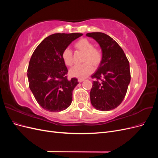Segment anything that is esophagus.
<instances>
[{
    "label": "esophagus",
    "instance_id": "1",
    "mask_svg": "<svg viewBox=\"0 0 158 158\" xmlns=\"http://www.w3.org/2000/svg\"><path fill=\"white\" fill-rule=\"evenodd\" d=\"M84 80V79H81V78H78V82H83Z\"/></svg>",
    "mask_w": 158,
    "mask_h": 158
}]
</instances>
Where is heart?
Wrapping results in <instances>:
<instances>
[{
  "label": "heart",
  "instance_id": "obj_1",
  "mask_svg": "<svg viewBox=\"0 0 158 158\" xmlns=\"http://www.w3.org/2000/svg\"><path fill=\"white\" fill-rule=\"evenodd\" d=\"M74 48L84 52L82 57L83 64L76 65L70 69L71 76L83 79L90 74L93 71V66L98 67L101 64L103 55L102 51L94 47L93 43L86 38H81L74 45ZM62 59L66 66H70L73 64V52L69 48H66L62 52Z\"/></svg>",
  "mask_w": 158,
  "mask_h": 158
}]
</instances>
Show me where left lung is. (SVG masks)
<instances>
[{"instance_id": "8db88e82", "label": "left lung", "mask_w": 158, "mask_h": 158, "mask_svg": "<svg viewBox=\"0 0 158 158\" xmlns=\"http://www.w3.org/2000/svg\"><path fill=\"white\" fill-rule=\"evenodd\" d=\"M99 44L103 58L98 70L92 76L90 91L92 106L102 111L117 107L125 97L131 82L129 62L121 47L108 35L102 32L88 33Z\"/></svg>"}]
</instances>
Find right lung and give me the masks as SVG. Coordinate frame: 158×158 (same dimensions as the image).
<instances>
[{
  "label": "right lung",
  "instance_id": "add662e5",
  "mask_svg": "<svg viewBox=\"0 0 158 158\" xmlns=\"http://www.w3.org/2000/svg\"><path fill=\"white\" fill-rule=\"evenodd\" d=\"M82 33H54L43 40L33 52L27 75L29 87L40 106L51 112L69 107L77 78H67L63 51Z\"/></svg>",
  "mask_w": 158,
  "mask_h": 158
}]
</instances>
